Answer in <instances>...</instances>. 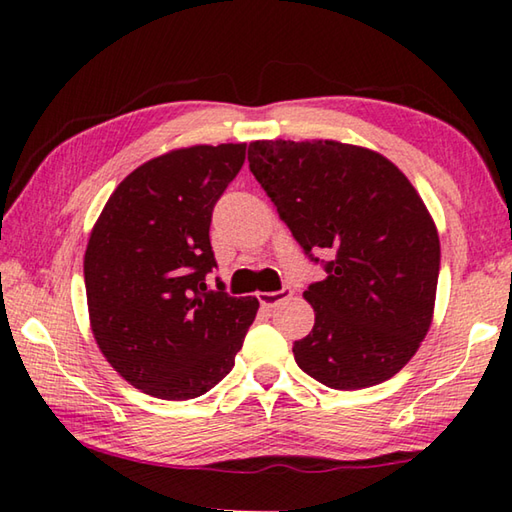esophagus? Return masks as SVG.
I'll use <instances>...</instances> for the list:
<instances>
[{
	"mask_svg": "<svg viewBox=\"0 0 512 512\" xmlns=\"http://www.w3.org/2000/svg\"><path fill=\"white\" fill-rule=\"evenodd\" d=\"M291 296H293V291H291L289 287H284V289H280V291H262V293H257V298H259V302H262L264 307L280 305V302L289 300Z\"/></svg>",
	"mask_w": 512,
	"mask_h": 512,
	"instance_id": "obj_1",
	"label": "esophagus"
}]
</instances>
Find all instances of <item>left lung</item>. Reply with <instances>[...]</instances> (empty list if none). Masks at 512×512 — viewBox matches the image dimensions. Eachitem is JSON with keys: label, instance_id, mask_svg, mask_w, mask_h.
<instances>
[{"label": "left lung", "instance_id": "obj_1", "mask_svg": "<svg viewBox=\"0 0 512 512\" xmlns=\"http://www.w3.org/2000/svg\"><path fill=\"white\" fill-rule=\"evenodd\" d=\"M248 162L302 250L334 255L302 293L316 323L293 343L298 366L336 391L397 375L429 332L440 271L436 223L409 178L336 140H257Z\"/></svg>", "mask_w": 512, "mask_h": 512}]
</instances>
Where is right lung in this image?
Listing matches in <instances>:
<instances>
[{
	"instance_id": "add662e5",
	"label": "right lung",
	"mask_w": 512,
	"mask_h": 512,
	"mask_svg": "<svg viewBox=\"0 0 512 512\" xmlns=\"http://www.w3.org/2000/svg\"><path fill=\"white\" fill-rule=\"evenodd\" d=\"M246 144H196L144 162L110 194L83 257L90 327L128 384L192 400L235 366L257 298L207 289L212 210Z\"/></svg>"
}]
</instances>
